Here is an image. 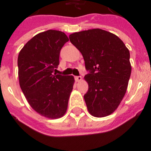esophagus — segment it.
Here are the masks:
<instances>
[{"label": "esophagus", "mask_w": 151, "mask_h": 151, "mask_svg": "<svg viewBox=\"0 0 151 151\" xmlns=\"http://www.w3.org/2000/svg\"><path fill=\"white\" fill-rule=\"evenodd\" d=\"M82 76H76L75 77V80L76 81V82H80V81H82Z\"/></svg>", "instance_id": "esophagus-1"}]
</instances>
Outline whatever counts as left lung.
<instances>
[{
  "mask_svg": "<svg viewBox=\"0 0 151 151\" xmlns=\"http://www.w3.org/2000/svg\"><path fill=\"white\" fill-rule=\"evenodd\" d=\"M69 40L82 54L88 74V91L84 95L89 113L110 115L120 104L132 72L130 54L118 36L101 29L75 32Z\"/></svg>",
  "mask_w": 151,
  "mask_h": 151,
  "instance_id": "8db88e82",
  "label": "left lung"
}]
</instances>
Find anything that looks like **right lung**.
<instances>
[{
    "label": "right lung",
    "mask_w": 151,
    "mask_h": 151,
    "mask_svg": "<svg viewBox=\"0 0 151 151\" xmlns=\"http://www.w3.org/2000/svg\"><path fill=\"white\" fill-rule=\"evenodd\" d=\"M68 41L63 32L47 30L29 40L18 56L21 89L33 110L47 118L59 119L66 113L73 88V76L54 73Z\"/></svg>",
    "instance_id": "obj_1"
}]
</instances>
